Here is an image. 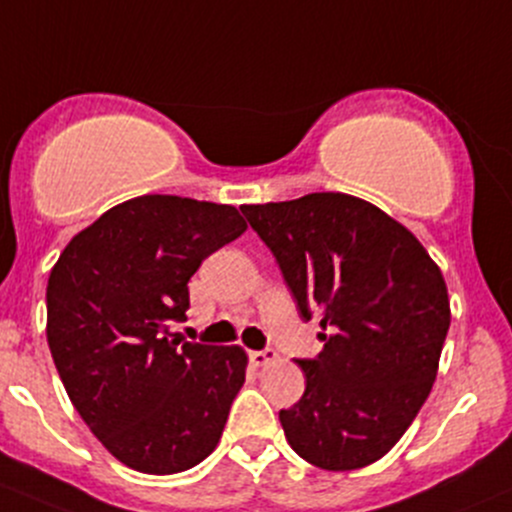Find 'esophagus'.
Returning a JSON list of instances; mask_svg holds the SVG:
<instances>
[{"instance_id":"34e87169","label":"esophagus","mask_w":512,"mask_h":512,"mask_svg":"<svg viewBox=\"0 0 512 512\" xmlns=\"http://www.w3.org/2000/svg\"><path fill=\"white\" fill-rule=\"evenodd\" d=\"M250 359L255 367H267V364H272L274 359H277V350H272V347H265V350H257V352H250Z\"/></svg>"}]
</instances>
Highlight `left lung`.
<instances>
[{
  "label": "left lung",
  "instance_id": "obj_1",
  "mask_svg": "<svg viewBox=\"0 0 512 512\" xmlns=\"http://www.w3.org/2000/svg\"><path fill=\"white\" fill-rule=\"evenodd\" d=\"M303 320L325 342L296 359L306 391L279 411L299 457L328 471L376 462L401 440L437 376L449 330L440 267L418 238L369 201L318 192L240 206Z\"/></svg>",
  "mask_w": 512,
  "mask_h": 512
}]
</instances>
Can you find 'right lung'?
Instances as JSON below:
<instances>
[{"label": "right lung", "mask_w": 512, "mask_h": 512, "mask_svg": "<svg viewBox=\"0 0 512 512\" xmlns=\"http://www.w3.org/2000/svg\"><path fill=\"white\" fill-rule=\"evenodd\" d=\"M235 206L145 194L67 243L48 279V345L72 406L119 462L177 474L216 449L245 384L240 347L170 340L189 279L245 233Z\"/></svg>", "instance_id": "right-lung-1"}]
</instances>
